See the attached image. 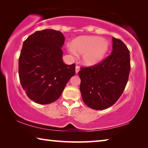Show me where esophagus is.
<instances>
[{
	"label": "esophagus",
	"mask_w": 148,
	"mask_h": 148,
	"mask_svg": "<svg viewBox=\"0 0 148 148\" xmlns=\"http://www.w3.org/2000/svg\"><path fill=\"white\" fill-rule=\"evenodd\" d=\"M79 71V66H76V73L77 74V73H78V72Z\"/></svg>",
	"instance_id": "1"
}]
</instances>
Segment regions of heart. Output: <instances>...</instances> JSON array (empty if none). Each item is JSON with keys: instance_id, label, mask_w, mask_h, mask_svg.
Returning <instances> with one entry per match:
<instances>
[{"instance_id": "heart-1", "label": "heart", "mask_w": 148, "mask_h": 148, "mask_svg": "<svg viewBox=\"0 0 148 148\" xmlns=\"http://www.w3.org/2000/svg\"><path fill=\"white\" fill-rule=\"evenodd\" d=\"M110 49L108 41L100 36H84L73 40L69 50L82 54V61L85 66H92L99 64Z\"/></svg>"}]
</instances>
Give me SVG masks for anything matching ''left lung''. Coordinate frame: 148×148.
I'll return each mask as SVG.
<instances>
[{
    "instance_id": "left-lung-1",
    "label": "left lung",
    "mask_w": 148,
    "mask_h": 148,
    "mask_svg": "<svg viewBox=\"0 0 148 148\" xmlns=\"http://www.w3.org/2000/svg\"><path fill=\"white\" fill-rule=\"evenodd\" d=\"M111 55L101 63L82 68L79 89L83 101L97 110L112 106L121 97L128 82L130 52L121 40L112 38Z\"/></svg>"
}]
</instances>
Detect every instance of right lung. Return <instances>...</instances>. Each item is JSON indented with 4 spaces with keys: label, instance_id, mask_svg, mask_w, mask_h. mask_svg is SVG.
<instances>
[{
    "label": "right lung",
    "instance_id": "add662e5",
    "mask_svg": "<svg viewBox=\"0 0 148 148\" xmlns=\"http://www.w3.org/2000/svg\"><path fill=\"white\" fill-rule=\"evenodd\" d=\"M64 39L61 32L44 29L30 35L23 42L19 58L20 83L34 102L56 101L75 75V64L62 61Z\"/></svg>",
    "mask_w": 148,
    "mask_h": 148
}]
</instances>
